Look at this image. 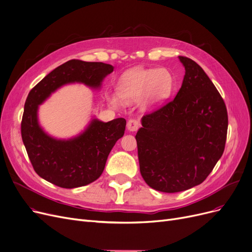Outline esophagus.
Returning a JSON list of instances; mask_svg holds the SVG:
<instances>
[{"label":"esophagus","instance_id":"1","mask_svg":"<svg viewBox=\"0 0 252 252\" xmlns=\"http://www.w3.org/2000/svg\"><path fill=\"white\" fill-rule=\"evenodd\" d=\"M127 129L130 130V132H136V130L140 127V123L138 122L137 119H134V118H130L128 122H127Z\"/></svg>","mask_w":252,"mask_h":252}]
</instances>
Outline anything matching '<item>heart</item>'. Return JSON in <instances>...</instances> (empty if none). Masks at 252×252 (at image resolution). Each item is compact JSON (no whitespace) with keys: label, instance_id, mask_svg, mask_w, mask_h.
<instances>
[{"label":"heart","instance_id":"b5f03b06","mask_svg":"<svg viewBox=\"0 0 252 252\" xmlns=\"http://www.w3.org/2000/svg\"><path fill=\"white\" fill-rule=\"evenodd\" d=\"M172 86V76L166 69H135L125 73L118 81L117 94L107 93L108 102L118 106L122 99L132 102L140 97L142 108H149L165 99Z\"/></svg>","mask_w":252,"mask_h":252}]
</instances>
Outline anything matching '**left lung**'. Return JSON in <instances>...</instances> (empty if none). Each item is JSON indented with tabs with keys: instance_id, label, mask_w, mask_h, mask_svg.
I'll return each instance as SVG.
<instances>
[{
	"instance_id": "obj_1",
	"label": "left lung",
	"mask_w": 252,
	"mask_h": 252,
	"mask_svg": "<svg viewBox=\"0 0 252 252\" xmlns=\"http://www.w3.org/2000/svg\"><path fill=\"white\" fill-rule=\"evenodd\" d=\"M176 96L142 117L136 140L140 172L153 189L178 192L201 184L222 156L227 133L224 101L194 61Z\"/></svg>"
}]
</instances>
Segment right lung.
Here are the masks:
<instances>
[{"label": "right lung", "instance_id": "obj_1", "mask_svg": "<svg viewBox=\"0 0 252 252\" xmlns=\"http://www.w3.org/2000/svg\"><path fill=\"white\" fill-rule=\"evenodd\" d=\"M111 64L71 60L46 75L31 90L21 120V138L35 172L63 189L84 187L99 178L109 153L125 134L126 122L116 118L103 123L93 119L79 136L58 140L48 136L38 123V107L61 86L80 82L97 89Z\"/></svg>", "mask_w": 252, "mask_h": 252}]
</instances>
